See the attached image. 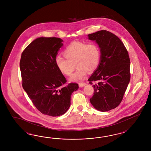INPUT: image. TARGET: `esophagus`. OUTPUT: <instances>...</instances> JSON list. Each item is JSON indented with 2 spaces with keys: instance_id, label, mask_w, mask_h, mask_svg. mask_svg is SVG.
<instances>
[{
  "instance_id": "esophagus-1",
  "label": "esophagus",
  "mask_w": 151,
  "mask_h": 151,
  "mask_svg": "<svg viewBox=\"0 0 151 151\" xmlns=\"http://www.w3.org/2000/svg\"><path fill=\"white\" fill-rule=\"evenodd\" d=\"M86 85V83H78V85H79V86L80 87H83V86H85Z\"/></svg>"
}]
</instances>
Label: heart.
I'll list each match as a JSON object with an SVG mask.
<instances>
[{
  "label": "heart",
  "instance_id": "obj_1",
  "mask_svg": "<svg viewBox=\"0 0 151 151\" xmlns=\"http://www.w3.org/2000/svg\"><path fill=\"white\" fill-rule=\"evenodd\" d=\"M63 55L65 58L57 56L55 64L60 71L66 76L73 73L75 64L77 69L70 78L73 81L83 80L88 71L95 70L100 62V48L94 42L74 41L64 49Z\"/></svg>",
  "mask_w": 151,
  "mask_h": 151
}]
</instances>
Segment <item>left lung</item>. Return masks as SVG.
<instances>
[{"instance_id": "1", "label": "left lung", "mask_w": 151, "mask_h": 151, "mask_svg": "<svg viewBox=\"0 0 151 151\" xmlns=\"http://www.w3.org/2000/svg\"><path fill=\"white\" fill-rule=\"evenodd\" d=\"M101 50L100 62L88 79L94 88L90 99L92 105L102 112L117 107L123 99L130 81V59L124 43L113 33L100 30L88 35Z\"/></svg>"}]
</instances>
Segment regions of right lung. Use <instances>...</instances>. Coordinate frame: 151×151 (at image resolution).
Returning <instances> with one entry per match:
<instances>
[{"label": "right lung", "instance_id": "1", "mask_svg": "<svg viewBox=\"0 0 151 151\" xmlns=\"http://www.w3.org/2000/svg\"><path fill=\"white\" fill-rule=\"evenodd\" d=\"M63 41L55 37L37 38L23 51L20 61L24 90L37 110L53 117L68 110L71 94L78 88L76 83L65 86L67 81L55 64Z\"/></svg>", "mask_w": 151, "mask_h": 151}]
</instances>
